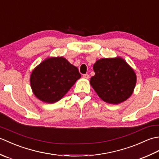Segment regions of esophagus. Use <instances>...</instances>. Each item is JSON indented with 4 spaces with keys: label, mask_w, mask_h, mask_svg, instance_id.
<instances>
[{
    "label": "esophagus",
    "mask_w": 159,
    "mask_h": 159,
    "mask_svg": "<svg viewBox=\"0 0 159 159\" xmlns=\"http://www.w3.org/2000/svg\"><path fill=\"white\" fill-rule=\"evenodd\" d=\"M83 78H84V79H89V74H84V75H83Z\"/></svg>",
    "instance_id": "1"
}]
</instances>
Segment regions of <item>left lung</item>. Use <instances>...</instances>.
Wrapping results in <instances>:
<instances>
[{
  "instance_id": "1",
  "label": "left lung",
  "mask_w": 159,
  "mask_h": 159,
  "mask_svg": "<svg viewBox=\"0 0 159 159\" xmlns=\"http://www.w3.org/2000/svg\"><path fill=\"white\" fill-rule=\"evenodd\" d=\"M90 85L104 102L118 104L131 96L136 86L134 70L120 57L102 58L93 65Z\"/></svg>"
}]
</instances>
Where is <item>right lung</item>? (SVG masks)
Masks as SVG:
<instances>
[{
    "label": "right lung",
    "instance_id": "add662e5",
    "mask_svg": "<svg viewBox=\"0 0 159 159\" xmlns=\"http://www.w3.org/2000/svg\"><path fill=\"white\" fill-rule=\"evenodd\" d=\"M81 77L76 66L63 57L43 60L32 71L30 83L35 96L43 102H57Z\"/></svg>",
    "mask_w": 159,
    "mask_h": 159
}]
</instances>
